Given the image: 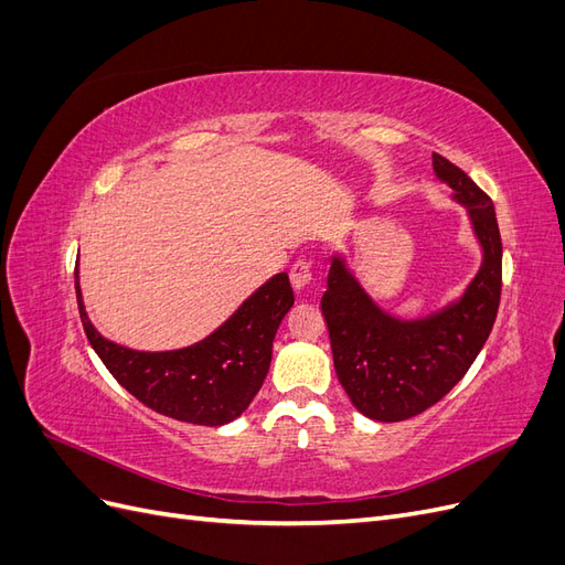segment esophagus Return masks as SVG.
I'll list each match as a JSON object with an SVG mask.
<instances>
[{
  "instance_id": "esophagus-1",
  "label": "esophagus",
  "mask_w": 565,
  "mask_h": 565,
  "mask_svg": "<svg viewBox=\"0 0 565 565\" xmlns=\"http://www.w3.org/2000/svg\"><path fill=\"white\" fill-rule=\"evenodd\" d=\"M313 280V268H311V262L306 259H297L292 264V268H289V282H292L295 289H303L306 285H309Z\"/></svg>"
}]
</instances>
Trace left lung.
Returning <instances> with one entry per match:
<instances>
[{"label": "left lung", "instance_id": "left-lung-1", "mask_svg": "<svg viewBox=\"0 0 565 565\" xmlns=\"http://www.w3.org/2000/svg\"><path fill=\"white\" fill-rule=\"evenodd\" d=\"M434 172L467 210L483 252L461 297L431 316L396 318L380 309L337 252L320 299L337 377L358 413L374 422H403L438 403L465 377L498 318L502 237L492 200L438 152Z\"/></svg>", "mask_w": 565, "mask_h": 565}]
</instances>
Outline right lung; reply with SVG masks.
<instances>
[{"mask_svg": "<svg viewBox=\"0 0 565 565\" xmlns=\"http://www.w3.org/2000/svg\"><path fill=\"white\" fill-rule=\"evenodd\" d=\"M75 292L84 332L113 377L156 413L202 426H224L245 413L268 374L273 339L295 303L287 273H278L198 344L136 351L94 328L84 311L79 268Z\"/></svg>", "mask_w": 565, "mask_h": 565, "instance_id": "obj_1", "label": "right lung"}]
</instances>
